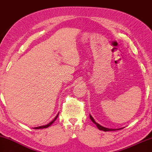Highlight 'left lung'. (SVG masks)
Wrapping results in <instances>:
<instances>
[{
  "label": "left lung",
  "mask_w": 152,
  "mask_h": 152,
  "mask_svg": "<svg viewBox=\"0 0 152 152\" xmlns=\"http://www.w3.org/2000/svg\"><path fill=\"white\" fill-rule=\"evenodd\" d=\"M89 116H90V118H91V120L92 121H93V123L94 124H95L96 125V126L98 127V129L99 130H102V131H104V132H109V131H115V130H118V129H109V128H106V127H104V126H101L100 124H98V123H96V122L95 121V120L94 119V118L92 117L91 116V115H89Z\"/></svg>",
  "instance_id": "obj_1"
}]
</instances>
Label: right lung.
<instances>
[{"label":"right lung","mask_w":152,"mask_h":152,"mask_svg":"<svg viewBox=\"0 0 152 152\" xmlns=\"http://www.w3.org/2000/svg\"><path fill=\"white\" fill-rule=\"evenodd\" d=\"M58 114H59V113H58V114H57V115H56V117H55V118H53V120H52V121L50 122V123H48V124H46V125H44V126H38V127H35V128H34V129H45V128H48V126H50V125H51V124H53V122L56 121V118H57V117H58Z\"/></svg>","instance_id":"add662e5"}]
</instances>
